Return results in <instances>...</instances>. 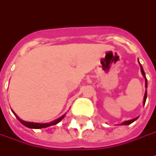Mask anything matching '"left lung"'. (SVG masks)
I'll use <instances>...</instances> for the list:
<instances>
[{
  "instance_id": "left-lung-1",
  "label": "left lung",
  "mask_w": 156,
  "mask_h": 156,
  "mask_svg": "<svg viewBox=\"0 0 156 156\" xmlns=\"http://www.w3.org/2000/svg\"><path fill=\"white\" fill-rule=\"evenodd\" d=\"M139 64H140V62H139ZM140 66H141V72H142V76H143V77H144V78H145V87L147 88V87H148V83H147V78H146V75H145V73H144V71H143V68H142V65H141V64H140ZM146 99H147V90H146V91H145V93H144V98H143V105H145ZM137 118H138V116H137V117H136V118H134V119H131V120H128V121L123 122H122L121 125H129V124L132 123L133 122L136 121Z\"/></svg>"
}]
</instances>
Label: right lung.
<instances>
[{"instance_id": "obj_1", "label": "right lung", "mask_w": 156, "mask_h": 156, "mask_svg": "<svg viewBox=\"0 0 156 156\" xmlns=\"http://www.w3.org/2000/svg\"><path fill=\"white\" fill-rule=\"evenodd\" d=\"M13 111V113L14 114V115L16 116V118L19 120L24 126L27 127V128H29V129H43V128H47V127H50L51 125H56L57 123H58L59 122L61 121L62 119L65 117V115H63L62 116L60 117H58V119L56 120H54V121L51 122H46V123H41V122H27V121H24V120H22V119H20L18 115H16L15 113L14 112V110H12Z\"/></svg>"}]
</instances>
